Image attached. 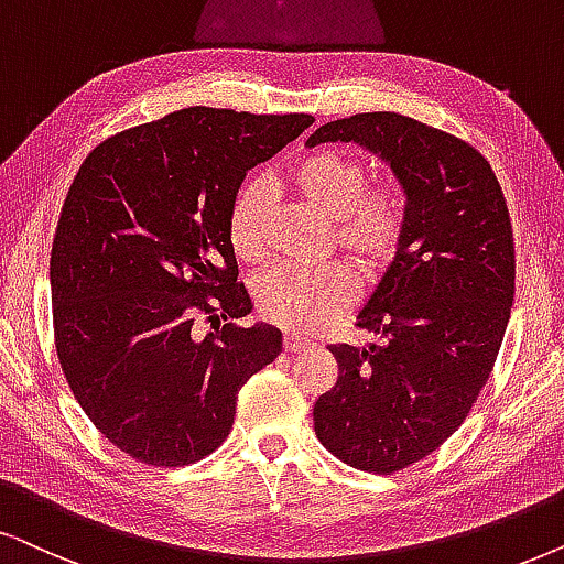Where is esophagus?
<instances>
[{"mask_svg": "<svg viewBox=\"0 0 564 564\" xmlns=\"http://www.w3.org/2000/svg\"><path fill=\"white\" fill-rule=\"evenodd\" d=\"M283 348H286L289 354H299V351H304V348H310V340L302 338V335H296V333H286L283 335Z\"/></svg>", "mask_w": 564, "mask_h": 564, "instance_id": "esophagus-1", "label": "esophagus"}]
</instances>
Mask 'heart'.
Segmentation results:
<instances>
[{
	"label": "heart",
	"instance_id": "obj_1",
	"mask_svg": "<svg viewBox=\"0 0 564 564\" xmlns=\"http://www.w3.org/2000/svg\"><path fill=\"white\" fill-rule=\"evenodd\" d=\"M286 187L327 218L330 247L365 278H377L401 252L409 234V195L393 180L367 182L356 155L319 148L294 161ZM270 197L260 182L241 184L229 205L226 231L234 254L260 265L268 254ZM354 302L351 273L340 265L317 270L281 268L258 283L260 315L291 333H310L338 317Z\"/></svg>",
	"mask_w": 564,
	"mask_h": 564
}]
</instances>
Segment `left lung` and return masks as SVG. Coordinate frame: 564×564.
<instances>
[{"instance_id": "1", "label": "left lung", "mask_w": 564, "mask_h": 564, "mask_svg": "<svg viewBox=\"0 0 564 564\" xmlns=\"http://www.w3.org/2000/svg\"><path fill=\"white\" fill-rule=\"evenodd\" d=\"M380 153L409 195V234L359 330L380 344L327 346L338 380L315 403L325 451L369 474H395L463 424L500 354L516 294L508 203L466 140L395 111L354 113L312 132Z\"/></svg>"}]
</instances>
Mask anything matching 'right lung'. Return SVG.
<instances>
[{
  "label": "right lung",
  "instance_id": "1",
  "mask_svg": "<svg viewBox=\"0 0 564 564\" xmlns=\"http://www.w3.org/2000/svg\"><path fill=\"white\" fill-rule=\"evenodd\" d=\"M312 122L192 106L111 134L77 171L52 247L54 346L85 416L138 463L210 455L241 384L281 354L275 327L220 325L252 310L226 220L247 171Z\"/></svg>",
  "mask_w": 564,
  "mask_h": 564
}]
</instances>
